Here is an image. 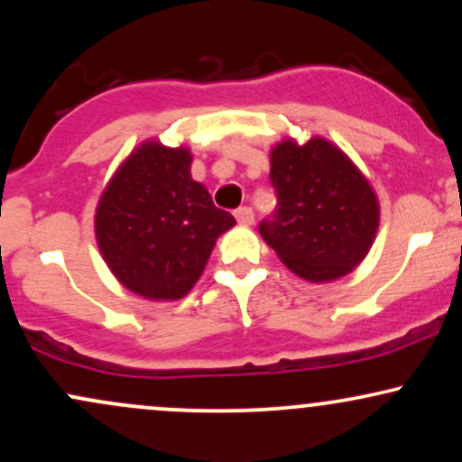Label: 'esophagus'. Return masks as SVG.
I'll return each instance as SVG.
<instances>
[{"label": "esophagus", "mask_w": 462, "mask_h": 462, "mask_svg": "<svg viewBox=\"0 0 462 462\" xmlns=\"http://www.w3.org/2000/svg\"><path fill=\"white\" fill-rule=\"evenodd\" d=\"M235 217H236V221L241 226H252L254 224V210L249 208V206H241V208H236Z\"/></svg>", "instance_id": "esophagus-1"}]
</instances>
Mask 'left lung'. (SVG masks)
I'll return each mask as SVG.
<instances>
[{"mask_svg": "<svg viewBox=\"0 0 462 462\" xmlns=\"http://www.w3.org/2000/svg\"><path fill=\"white\" fill-rule=\"evenodd\" d=\"M278 208L258 226L286 267L309 282H332L374 245L380 204L369 180L330 141L284 139L272 150Z\"/></svg>", "mask_w": 462, "mask_h": 462, "instance_id": "obj_1", "label": "left lung"}]
</instances>
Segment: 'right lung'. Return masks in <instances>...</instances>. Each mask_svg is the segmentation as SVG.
Instances as JSON below:
<instances>
[{"label": "right lung", "instance_id": "add662e5", "mask_svg": "<svg viewBox=\"0 0 462 462\" xmlns=\"http://www.w3.org/2000/svg\"><path fill=\"white\" fill-rule=\"evenodd\" d=\"M187 147L147 141L110 178L95 238L115 278L147 300H180L198 282L217 238L236 224L190 178Z\"/></svg>", "mask_w": 462, "mask_h": 462}]
</instances>
